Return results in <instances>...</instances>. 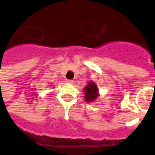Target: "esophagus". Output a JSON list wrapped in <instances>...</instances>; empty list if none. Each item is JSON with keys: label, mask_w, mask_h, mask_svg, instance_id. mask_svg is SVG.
<instances>
[{"label": "esophagus", "mask_w": 155, "mask_h": 155, "mask_svg": "<svg viewBox=\"0 0 155 155\" xmlns=\"http://www.w3.org/2000/svg\"><path fill=\"white\" fill-rule=\"evenodd\" d=\"M66 82L68 83V84H73V80H66Z\"/></svg>", "instance_id": "esophagus-1"}]
</instances>
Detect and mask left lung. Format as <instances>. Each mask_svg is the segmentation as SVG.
<instances>
[{
	"label": "left lung",
	"instance_id": "1",
	"mask_svg": "<svg viewBox=\"0 0 155 155\" xmlns=\"http://www.w3.org/2000/svg\"><path fill=\"white\" fill-rule=\"evenodd\" d=\"M84 101L87 103L94 102L99 97V90L97 85L93 81H89L84 88Z\"/></svg>",
	"mask_w": 155,
	"mask_h": 155
}]
</instances>
